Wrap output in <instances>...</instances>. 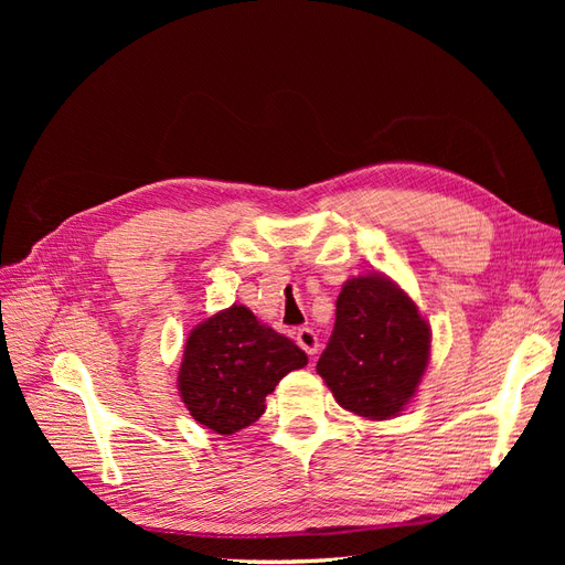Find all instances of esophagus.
Returning a JSON list of instances; mask_svg holds the SVG:
<instances>
[{
	"instance_id": "esophagus-1",
	"label": "esophagus",
	"mask_w": 565,
	"mask_h": 565,
	"mask_svg": "<svg viewBox=\"0 0 565 565\" xmlns=\"http://www.w3.org/2000/svg\"><path fill=\"white\" fill-rule=\"evenodd\" d=\"M297 344L309 355H316L320 341H318V334L311 328H299L297 330Z\"/></svg>"
}]
</instances>
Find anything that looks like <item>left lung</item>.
<instances>
[{
  "label": "left lung",
  "instance_id": "left-lung-1",
  "mask_svg": "<svg viewBox=\"0 0 565 565\" xmlns=\"http://www.w3.org/2000/svg\"><path fill=\"white\" fill-rule=\"evenodd\" d=\"M429 344V324L409 297L382 276H361L341 287L316 370L349 413L388 419L415 396Z\"/></svg>",
  "mask_w": 565,
  "mask_h": 565
}]
</instances>
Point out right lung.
I'll return each instance as SVG.
<instances>
[{"label": "right lung", "instance_id": "right-lung-1", "mask_svg": "<svg viewBox=\"0 0 565 565\" xmlns=\"http://www.w3.org/2000/svg\"><path fill=\"white\" fill-rule=\"evenodd\" d=\"M306 363L292 339L266 328L245 306H231L188 337L179 391L200 424L231 436L259 419L268 393Z\"/></svg>", "mask_w": 565, "mask_h": 565}]
</instances>
